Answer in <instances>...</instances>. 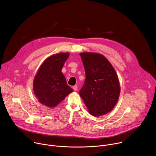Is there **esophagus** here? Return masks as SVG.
Instances as JSON below:
<instances>
[{
  "instance_id": "1",
  "label": "esophagus",
  "mask_w": 156,
  "mask_h": 156,
  "mask_svg": "<svg viewBox=\"0 0 156 156\" xmlns=\"http://www.w3.org/2000/svg\"><path fill=\"white\" fill-rule=\"evenodd\" d=\"M73 89L74 90V91H77L78 90V86L76 85H75L73 86Z\"/></svg>"
}]
</instances>
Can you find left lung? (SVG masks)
<instances>
[{
    "label": "left lung",
    "mask_w": 156,
    "mask_h": 156,
    "mask_svg": "<svg viewBox=\"0 0 156 156\" xmlns=\"http://www.w3.org/2000/svg\"><path fill=\"white\" fill-rule=\"evenodd\" d=\"M86 79L80 96L89 113L99 117L110 112L117 104L120 93V82L112 64L103 55L95 52L80 54Z\"/></svg>",
    "instance_id": "1"
}]
</instances>
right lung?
I'll return each mask as SVG.
<instances>
[{"label": "right lung", "instance_id": "add662e5", "mask_svg": "<svg viewBox=\"0 0 156 156\" xmlns=\"http://www.w3.org/2000/svg\"><path fill=\"white\" fill-rule=\"evenodd\" d=\"M69 55V52L52 55L40 66L33 86L34 95L41 104L49 108L55 107L73 92L62 72Z\"/></svg>", "mask_w": 156, "mask_h": 156}]
</instances>
